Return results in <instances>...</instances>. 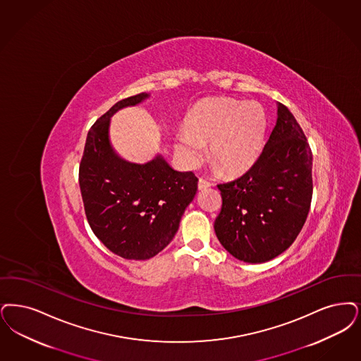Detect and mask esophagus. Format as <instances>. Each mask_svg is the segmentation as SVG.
Returning <instances> with one entry per match:
<instances>
[{
    "mask_svg": "<svg viewBox=\"0 0 361 361\" xmlns=\"http://www.w3.org/2000/svg\"><path fill=\"white\" fill-rule=\"evenodd\" d=\"M212 185L209 181H207V180H204V178H200L199 180V184H197V187H199V189L200 190H202V189H207V188H209Z\"/></svg>",
    "mask_w": 361,
    "mask_h": 361,
    "instance_id": "obj_1",
    "label": "esophagus"
}]
</instances>
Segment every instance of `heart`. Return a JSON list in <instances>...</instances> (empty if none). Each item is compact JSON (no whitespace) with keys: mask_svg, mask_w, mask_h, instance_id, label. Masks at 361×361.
I'll return each mask as SVG.
<instances>
[{"mask_svg":"<svg viewBox=\"0 0 361 361\" xmlns=\"http://www.w3.org/2000/svg\"><path fill=\"white\" fill-rule=\"evenodd\" d=\"M266 125L259 102L207 99L189 111L185 130L176 137V147L195 162L202 156V144H211V159L221 173H242L259 156Z\"/></svg>","mask_w":361,"mask_h":361,"instance_id":"obj_1","label":"heart"}]
</instances>
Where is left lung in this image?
<instances>
[{"instance_id": "8db88e82", "label": "left lung", "mask_w": 361, "mask_h": 361, "mask_svg": "<svg viewBox=\"0 0 361 361\" xmlns=\"http://www.w3.org/2000/svg\"><path fill=\"white\" fill-rule=\"evenodd\" d=\"M313 154L300 123L278 103L274 129L255 164L219 184L215 232L236 259L262 263L286 251L302 230L313 195Z\"/></svg>"}]
</instances>
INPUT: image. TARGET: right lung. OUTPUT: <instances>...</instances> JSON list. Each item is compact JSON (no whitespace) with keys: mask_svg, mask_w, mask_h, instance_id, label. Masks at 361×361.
Returning <instances> with one entry per match:
<instances>
[{"mask_svg":"<svg viewBox=\"0 0 361 361\" xmlns=\"http://www.w3.org/2000/svg\"><path fill=\"white\" fill-rule=\"evenodd\" d=\"M147 98L138 94L116 104L91 126L79 165L88 224L111 252L125 259L153 258L173 239L197 192L193 172H177L161 156L147 164L119 159L110 146V116Z\"/></svg>","mask_w":361,"mask_h":361,"instance_id":"obj_1","label":"right lung"}]
</instances>
